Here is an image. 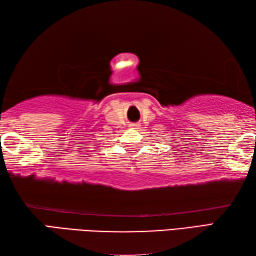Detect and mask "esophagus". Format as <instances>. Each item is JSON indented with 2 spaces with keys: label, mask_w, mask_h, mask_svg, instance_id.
<instances>
[{
  "label": "esophagus",
  "mask_w": 256,
  "mask_h": 256,
  "mask_svg": "<svg viewBox=\"0 0 256 256\" xmlns=\"http://www.w3.org/2000/svg\"><path fill=\"white\" fill-rule=\"evenodd\" d=\"M130 128H140V125L138 123H132L131 125H130Z\"/></svg>",
  "instance_id": "1"
}]
</instances>
